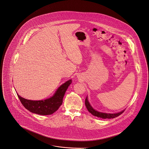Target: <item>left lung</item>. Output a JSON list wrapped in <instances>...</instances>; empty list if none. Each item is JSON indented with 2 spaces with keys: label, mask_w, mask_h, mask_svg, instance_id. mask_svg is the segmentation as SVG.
Masks as SVG:
<instances>
[{
  "label": "left lung",
  "mask_w": 149,
  "mask_h": 149,
  "mask_svg": "<svg viewBox=\"0 0 149 149\" xmlns=\"http://www.w3.org/2000/svg\"><path fill=\"white\" fill-rule=\"evenodd\" d=\"M85 105L86 107V108L88 109V111L90 113H91L93 116H96L97 118H102V119H113L115 118H116L120 116L121 114H122L124 111H123L121 112H120L119 113H102L98 112L95 110H94L90 105L89 102L88 100V97H86L85 99Z\"/></svg>",
  "instance_id": "1"
}]
</instances>
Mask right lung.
I'll return each instance as SVG.
<instances>
[{
	"label": "right lung",
	"instance_id": "1",
	"mask_svg": "<svg viewBox=\"0 0 149 149\" xmlns=\"http://www.w3.org/2000/svg\"><path fill=\"white\" fill-rule=\"evenodd\" d=\"M70 79L61 85L56 91L54 95L47 100L41 101H32L26 100L17 95L23 106L31 112L40 115H48L55 112L63 102V98L69 85L71 84Z\"/></svg>",
	"mask_w": 149,
	"mask_h": 149
}]
</instances>
